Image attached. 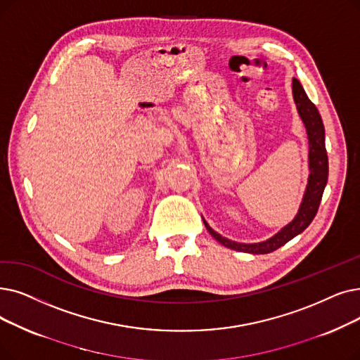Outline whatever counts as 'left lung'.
I'll return each mask as SVG.
<instances>
[{
  "mask_svg": "<svg viewBox=\"0 0 360 360\" xmlns=\"http://www.w3.org/2000/svg\"><path fill=\"white\" fill-rule=\"evenodd\" d=\"M292 97L297 105V112H299L306 127V132L309 138L310 175H309L307 186H306L299 213L295 214V217L288 225H285L279 232H276L274 237H271L266 241L253 243V244L228 240L222 237L221 233H217L214 229H212L210 225L205 221V219H202V222H205V226L210 232V236L228 248L237 250V252L252 253V255H268L271 252H275L276 248L284 245L290 240H292L295 236H299L300 232H303L310 225V222L314 221V217L318 213L322 194L328 181V155L325 148V128L316 105L309 100L302 84L297 81L295 77L292 79Z\"/></svg>",
  "mask_w": 360,
  "mask_h": 360,
  "instance_id": "1",
  "label": "left lung"
}]
</instances>
